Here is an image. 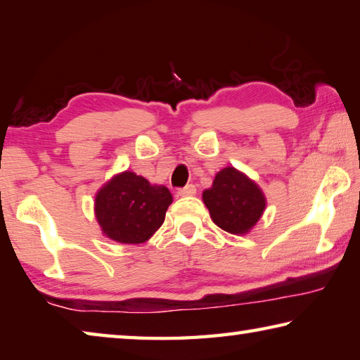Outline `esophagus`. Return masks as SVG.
Instances as JSON below:
<instances>
[{
	"mask_svg": "<svg viewBox=\"0 0 360 360\" xmlns=\"http://www.w3.org/2000/svg\"><path fill=\"white\" fill-rule=\"evenodd\" d=\"M178 193L181 195V197H192V195L197 193V188H195L193 184H187L186 187H181Z\"/></svg>",
	"mask_w": 360,
	"mask_h": 360,
	"instance_id": "1",
	"label": "esophagus"
}]
</instances>
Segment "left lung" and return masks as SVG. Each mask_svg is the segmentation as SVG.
Instances as JSON below:
<instances>
[{
  "instance_id": "left-lung-1",
  "label": "left lung",
  "mask_w": 360,
  "mask_h": 360,
  "mask_svg": "<svg viewBox=\"0 0 360 360\" xmlns=\"http://www.w3.org/2000/svg\"><path fill=\"white\" fill-rule=\"evenodd\" d=\"M203 202L217 227L229 233H246L259 221L265 210V197L260 188L235 168H224L203 192Z\"/></svg>"
}]
</instances>
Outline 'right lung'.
<instances>
[{
    "label": "right lung",
    "mask_w": 360,
    "mask_h": 360,
    "mask_svg": "<svg viewBox=\"0 0 360 360\" xmlns=\"http://www.w3.org/2000/svg\"><path fill=\"white\" fill-rule=\"evenodd\" d=\"M172 202L165 186H150L143 176L125 172L96 193L95 214L108 238L138 245L155 233Z\"/></svg>",
    "instance_id": "add662e5"
}]
</instances>
